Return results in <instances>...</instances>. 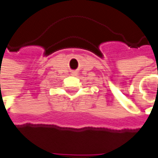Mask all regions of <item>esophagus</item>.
I'll return each mask as SVG.
<instances>
[{"instance_id": "esophagus-1", "label": "esophagus", "mask_w": 158, "mask_h": 158, "mask_svg": "<svg viewBox=\"0 0 158 158\" xmlns=\"http://www.w3.org/2000/svg\"><path fill=\"white\" fill-rule=\"evenodd\" d=\"M72 74H73V75H76V72H73Z\"/></svg>"}]
</instances>
